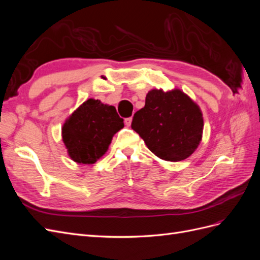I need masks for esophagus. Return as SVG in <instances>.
<instances>
[{
  "label": "esophagus",
  "instance_id": "34e87169",
  "mask_svg": "<svg viewBox=\"0 0 260 260\" xmlns=\"http://www.w3.org/2000/svg\"><path fill=\"white\" fill-rule=\"evenodd\" d=\"M131 122H132V118L131 117L130 118H125V119H124V123H125V125H127V127H130Z\"/></svg>",
  "mask_w": 260,
  "mask_h": 260
}]
</instances>
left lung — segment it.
<instances>
[{
  "mask_svg": "<svg viewBox=\"0 0 260 260\" xmlns=\"http://www.w3.org/2000/svg\"><path fill=\"white\" fill-rule=\"evenodd\" d=\"M131 128L160 159L180 161L199 147L204 129L200 106L180 89L148 91Z\"/></svg>",
  "mask_w": 260,
  "mask_h": 260,
  "instance_id": "left-lung-1",
  "label": "left lung"
}]
</instances>
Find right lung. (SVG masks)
Segmentation results:
<instances>
[{"label": "right lung", "instance_id": "1", "mask_svg": "<svg viewBox=\"0 0 260 260\" xmlns=\"http://www.w3.org/2000/svg\"><path fill=\"white\" fill-rule=\"evenodd\" d=\"M123 125L114 106L89 99L62 124V142L74 161L92 165L107 152L114 135Z\"/></svg>", "mask_w": 260, "mask_h": 260}]
</instances>
